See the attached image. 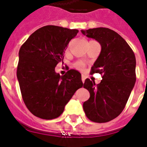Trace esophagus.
Masks as SVG:
<instances>
[{
	"label": "esophagus",
	"instance_id": "34e87169",
	"mask_svg": "<svg viewBox=\"0 0 147 147\" xmlns=\"http://www.w3.org/2000/svg\"><path fill=\"white\" fill-rule=\"evenodd\" d=\"M85 79H86V76H85L84 75H82V82H83V83H84V82H85Z\"/></svg>",
	"mask_w": 147,
	"mask_h": 147
}]
</instances>
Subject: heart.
<instances>
[{"label":"heart","mask_w":147,"mask_h":147,"mask_svg":"<svg viewBox=\"0 0 147 147\" xmlns=\"http://www.w3.org/2000/svg\"><path fill=\"white\" fill-rule=\"evenodd\" d=\"M74 65H75L76 68L79 69V70H83L85 68V66H86V65L83 62H82V61H77V62L75 63Z\"/></svg>","instance_id":"obj_1"}]
</instances>
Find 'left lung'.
Instances as JSON below:
<instances>
[{"label":"left lung","instance_id":"8db88e82","mask_svg":"<svg viewBox=\"0 0 147 147\" xmlns=\"http://www.w3.org/2000/svg\"><path fill=\"white\" fill-rule=\"evenodd\" d=\"M81 32L100 43V54L90 74L103 75L97 85L89 79L85 80L83 87L89 90L90 96L83 103V110L90 121L107 122L122 112L134 87L135 54L125 40L112 29L100 27Z\"/></svg>","mask_w":147,"mask_h":147}]
</instances>
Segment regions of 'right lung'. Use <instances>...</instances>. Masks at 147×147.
Here are the masks:
<instances>
[{
    "label": "right lung",
    "mask_w": 147,
    "mask_h": 147,
    "mask_svg": "<svg viewBox=\"0 0 147 147\" xmlns=\"http://www.w3.org/2000/svg\"><path fill=\"white\" fill-rule=\"evenodd\" d=\"M78 29L46 26L35 31L19 50L17 78L26 107L36 117H59L78 89L82 87L81 74L74 69L65 75L55 72Z\"/></svg>",
    "instance_id": "add662e5"
}]
</instances>
